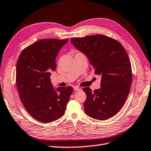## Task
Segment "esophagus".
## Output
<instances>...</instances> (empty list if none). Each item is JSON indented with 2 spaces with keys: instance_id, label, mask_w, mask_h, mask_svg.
<instances>
[{
  "instance_id": "esophagus-1",
  "label": "esophagus",
  "mask_w": 151,
  "mask_h": 151,
  "mask_svg": "<svg viewBox=\"0 0 151 151\" xmlns=\"http://www.w3.org/2000/svg\"><path fill=\"white\" fill-rule=\"evenodd\" d=\"M74 91H80V90H81V89L80 87H79L76 86V87H74Z\"/></svg>"
}]
</instances>
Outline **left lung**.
Instances as JSON below:
<instances>
[{"mask_svg": "<svg viewBox=\"0 0 151 151\" xmlns=\"http://www.w3.org/2000/svg\"><path fill=\"white\" fill-rule=\"evenodd\" d=\"M70 42L87 55L94 74L101 76L99 89H83L87 96L86 114L101 121L112 117L120 111L131 89L132 72L127 52L119 41L101 34L71 38Z\"/></svg>", "mask_w": 151, "mask_h": 151, "instance_id": "1", "label": "left lung"}]
</instances>
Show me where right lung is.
<instances>
[{
	"label": "right lung",
	"instance_id": "obj_1",
	"mask_svg": "<svg viewBox=\"0 0 151 151\" xmlns=\"http://www.w3.org/2000/svg\"><path fill=\"white\" fill-rule=\"evenodd\" d=\"M68 40H39L25 47L18 58L16 84L20 99L39 122H52L63 116L73 91L70 86L55 91L50 78L56 69V57Z\"/></svg>",
	"mask_w": 151,
	"mask_h": 151
}]
</instances>
